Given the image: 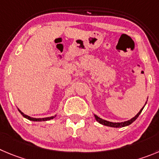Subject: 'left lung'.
<instances>
[{"mask_svg": "<svg viewBox=\"0 0 159 159\" xmlns=\"http://www.w3.org/2000/svg\"><path fill=\"white\" fill-rule=\"evenodd\" d=\"M147 101H148V100H147ZM146 103H147V102L145 103V105H146ZM145 105L141 108V109H140V111L138 112L137 115H136V116L133 117V118H131V119L128 120V121H122V122H111V121H107V120L103 119V118H100V117H98L97 115H94V117L98 122L100 123V124H102V125H107V126H110V127H114V128H121V127L128 126V125H129L130 124H132L133 121H136V118L139 117V115H140V113H141L142 111H143V107H145Z\"/></svg>", "mask_w": 159, "mask_h": 159, "instance_id": "left-lung-1", "label": "left lung"}]
</instances>
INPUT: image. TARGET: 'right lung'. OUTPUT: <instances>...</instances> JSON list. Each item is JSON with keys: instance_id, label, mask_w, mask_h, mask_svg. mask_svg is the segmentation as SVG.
Returning a JSON list of instances; mask_svg holds the SVG:
<instances>
[{"instance_id": "obj_1", "label": "right lung", "mask_w": 159, "mask_h": 159, "mask_svg": "<svg viewBox=\"0 0 159 159\" xmlns=\"http://www.w3.org/2000/svg\"><path fill=\"white\" fill-rule=\"evenodd\" d=\"M18 110H19V113L21 114L22 115H23L24 118H26V119L30 120V121H49V120L51 119H53L54 118H56V115H55V116H52V117H48V118H32V117L30 116H28V115H25L24 113H23L18 108Z\"/></svg>"}]
</instances>
